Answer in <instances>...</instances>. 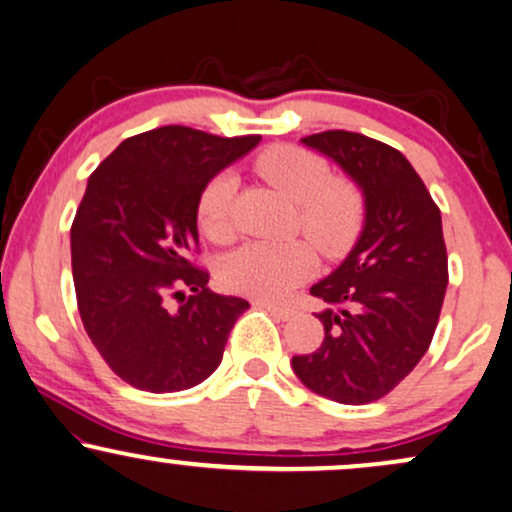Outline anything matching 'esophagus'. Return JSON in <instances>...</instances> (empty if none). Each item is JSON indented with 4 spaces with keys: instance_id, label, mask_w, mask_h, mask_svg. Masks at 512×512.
I'll return each mask as SVG.
<instances>
[{
    "instance_id": "34e87169",
    "label": "esophagus",
    "mask_w": 512,
    "mask_h": 512,
    "mask_svg": "<svg viewBox=\"0 0 512 512\" xmlns=\"http://www.w3.org/2000/svg\"><path fill=\"white\" fill-rule=\"evenodd\" d=\"M257 307H262V309H267V312L274 316V319H278V321H288L290 316H293L295 312L290 307H286V304H274V302H264V300H260L257 302Z\"/></svg>"
}]
</instances>
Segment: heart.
<instances>
[{
  "label": "heart",
  "instance_id": "obj_1",
  "mask_svg": "<svg viewBox=\"0 0 512 512\" xmlns=\"http://www.w3.org/2000/svg\"><path fill=\"white\" fill-rule=\"evenodd\" d=\"M255 172L297 203V226L323 252L349 243L364 215V196L349 179L333 177L331 165L307 148L278 144L257 155ZM238 179L231 172L212 177L198 196V224L215 243L236 234ZM316 252L307 241H250L224 257L219 281L234 293L278 300L312 274Z\"/></svg>",
  "mask_w": 512,
  "mask_h": 512
}]
</instances>
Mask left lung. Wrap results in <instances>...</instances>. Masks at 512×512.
<instances>
[{"instance_id":"obj_1","label":"left lung","mask_w":512,"mask_h":512,"mask_svg":"<svg viewBox=\"0 0 512 512\" xmlns=\"http://www.w3.org/2000/svg\"><path fill=\"white\" fill-rule=\"evenodd\" d=\"M331 158L364 196L349 255L312 293L323 342L293 357L304 387L338 404H368L409 375L435 335L449 283L442 215L409 160L364 134L331 129L302 139Z\"/></svg>"}]
</instances>
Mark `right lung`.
<instances>
[{"label": "right lung", "mask_w": 512, "mask_h": 512, "mask_svg": "<svg viewBox=\"0 0 512 512\" xmlns=\"http://www.w3.org/2000/svg\"><path fill=\"white\" fill-rule=\"evenodd\" d=\"M257 144L167 125L122 141L87 181L70 229L77 309L111 371L137 390L179 392L210 378L250 307L212 293L189 252L200 191Z\"/></svg>", "instance_id": "add662e5"}]
</instances>
